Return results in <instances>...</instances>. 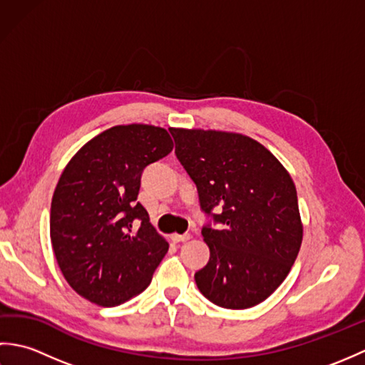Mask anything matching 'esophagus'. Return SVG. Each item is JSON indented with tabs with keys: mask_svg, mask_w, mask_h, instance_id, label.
Segmentation results:
<instances>
[{
	"mask_svg": "<svg viewBox=\"0 0 365 365\" xmlns=\"http://www.w3.org/2000/svg\"><path fill=\"white\" fill-rule=\"evenodd\" d=\"M191 237H190V234H183V235H180V234H173L170 235V240H173L174 243H182V242H188Z\"/></svg>",
	"mask_w": 365,
	"mask_h": 365,
	"instance_id": "esophagus-1",
	"label": "esophagus"
}]
</instances>
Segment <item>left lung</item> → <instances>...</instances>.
<instances>
[{
    "label": "left lung",
    "mask_w": 365,
    "mask_h": 365,
    "mask_svg": "<svg viewBox=\"0 0 365 365\" xmlns=\"http://www.w3.org/2000/svg\"><path fill=\"white\" fill-rule=\"evenodd\" d=\"M175 155L196 183L210 260L195 274L207 299L226 309L265 301L290 273L302 242L294 183L265 145L234 131L169 128Z\"/></svg>",
    "instance_id": "left-lung-1"
}]
</instances>
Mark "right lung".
Here are the masks:
<instances>
[{
    "label": "right lung",
    "mask_w": 365,
    "mask_h": 365,
    "mask_svg": "<svg viewBox=\"0 0 365 365\" xmlns=\"http://www.w3.org/2000/svg\"><path fill=\"white\" fill-rule=\"evenodd\" d=\"M161 127L115 125L67 163L53 192L50 238L68 285L102 307L144 292L169 250L136 202L147 165L173 150Z\"/></svg>",
    "instance_id": "add662e5"
}]
</instances>
